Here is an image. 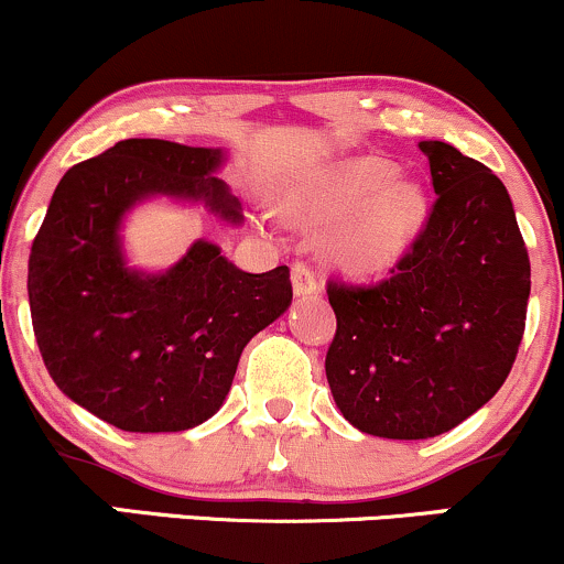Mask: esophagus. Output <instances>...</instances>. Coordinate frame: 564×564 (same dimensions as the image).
<instances>
[{
	"mask_svg": "<svg viewBox=\"0 0 564 564\" xmlns=\"http://www.w3.org/2000/svg\"><path fill=\"white\" fill-rule=\"evenodd\" d=\"M291 283H294V294L296 296L315 294V291L321 289L318 275H315L313 268H310V264H304V262L291 264Z\"/></svg>",
	"mask_w": 564,
	"mask_h": 564,
	"instance_id": "34e87169",
	"label": "esophagus"
}]
</instances>
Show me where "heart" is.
<instances>
[{
	"label": "heart",
	"mask_w": 564,
	"mask_h": 564,
	"mask_svg": "<svg viewBox=\"0 0 564 564\" xmlns=\"http://www.w3.org/2000/svg\"><path fill=\"white\" fill-rule=\"evenodd\" d=\"M286 206L302 223H339L328 236V257L352 275L381 273L403 260L430 212L424 185L398 177V166L379 156L318 166L296 183Z\"/></svg>",
	"instance_id": "obj_1"
}]
</instances>
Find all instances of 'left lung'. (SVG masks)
<instances>
[{"instance_id":"left-lung-1","label":"left lung","mask_w":564,"mask_h":564,"mask_svg":"<svg viewBox=\"0 0 564 564\" xmlns=\"http://www.w3.org/2000/svg\"><path fill=\"white\" fill-rule=\"evenodd\" d=\"M419 148L437 193L424 230L384 281L326 286L328 387L349 424L387 440L443 435L480 411L514 366L530 296L501 180L448 142Z\"/></svg>"}]
</instances>
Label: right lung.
I'll list each match as a JSON object with an SVG mask.
<instances>
[{
    "mask_svg": "<svg viewBox=\"0 0 564 564\" xmlns=\"http://www.w3.org/2000/svg\"><path fill=\"white\" fill-rule=\"evenodd\" d=\"M219 164V148L116 142L63 174L31 246V323L50 377L124 432H183L215 416L243 347L291 304L286 264L243 273L209 241L166 273L127 268L121 219L151 196L204 200L241 223Z\"/></svg>",
    "mask_w": 564,
    "mask_h": 564,
    "instance_id": "right-lung-1",
    "label": "right lung"
}]
</instances>
